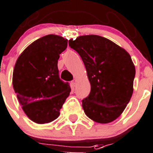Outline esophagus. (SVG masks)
I'll return each mask as SVG.
<instances>
[{"mask_svg": "<svg viewBox=\"0 0 153 153\" xmlns=\"http://www.w3.org/2000/svg\"><path fill=\"white\" fill-rule=\"evenodd\" d=\"M71 84H72V86H73V88H74V87L76 86V80H73V81L71 82Z\"/></svg>", "mask_w": 153, "mask_h": 153, "instance_id": "esophagus-1", "label": "esophagus"}]
</instances>
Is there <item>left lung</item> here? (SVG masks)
Returning a JSON list of instances; mask_svg holds the SVG:
<instances>
[{
	"instance_id": "obj_1",
	"label": "left lung",
	"mask_w": 153,
	"mask_h": 153,
	"mask_svg": "<svg viewBox=\"0 0 153 153\" xmlns=\"http://www.w3.org/2000/svg\"><path fill=\"white\" fill-rule=\"evenodd\" d=\"M69 45L82 58L91 84L82 100L84 113L101 124L113 122L123 114L134 92L135 66L129 53L106 38L81 35Z\"/></svg>"
}]
</instances>
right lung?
I'll list each match as a JSON object with an SVG mask.
<instances>
[{"label": "right lung", "instance_id": "1", "mask_svg": "<svg viewBox=\"0 0 153 153\" xmlns=\"http://www.w3.org/2000/svg\"><path fill=\"white\" fill-rule=\"evenodd\" d=\"M67 45L68 40L60 35H46L30 44L17 58L13 88L24 112L34 123L55 120L69 96L70 87L60 80L57 69Z\"/></svg>", "mask_w": 153, "mask_h": 153}]
</instances>
